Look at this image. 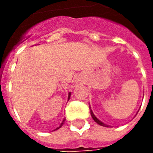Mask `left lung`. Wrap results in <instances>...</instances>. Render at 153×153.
<instances>
[{
  "instance_id": "1",
  "label": "left lung",
  "mask_w": 153,
  "mask_h": 153,
  "mask_svg": "<svg viewBox=\"0 0 153 153\" xmlns=\"http://www.w3.org/2000/svg\"><path fill=\"white\" fill-rule=\"evenodd\" d=\"M90 111H91V115H92V117H93V119L94 120V121L96 122L97 124H98L99 125H102V126H104V127H109V125L104 124L103 122H102L101 120H99L97 118L96 116H95V115H94L93 111H92V110H90Z\"/></svg>"
}]
</instances>
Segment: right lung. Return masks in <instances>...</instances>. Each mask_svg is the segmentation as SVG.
<instances>
[{
  "label": "right lung",
  "mask_w": 153,
  "mask_h": 153,
  "mask_svg": "<svg viewBox=\"0 0 153 153\" xmlns=\"http://www.w3.org/2000/svg\"><path fill=\"white\" fill-rule=\"evenodd\" d=\"M70 95H71V93H69V96H68V100L70 99ZM65 119H64V120H63V121L61 122V124H60V126H59V127H57V128H56V129H54V130H56V129H58V128H60V127H61V126H62V125H64V123H65Z\"/></svg>",
  "instance_id": "right-lung-1"
}]
</instances>
